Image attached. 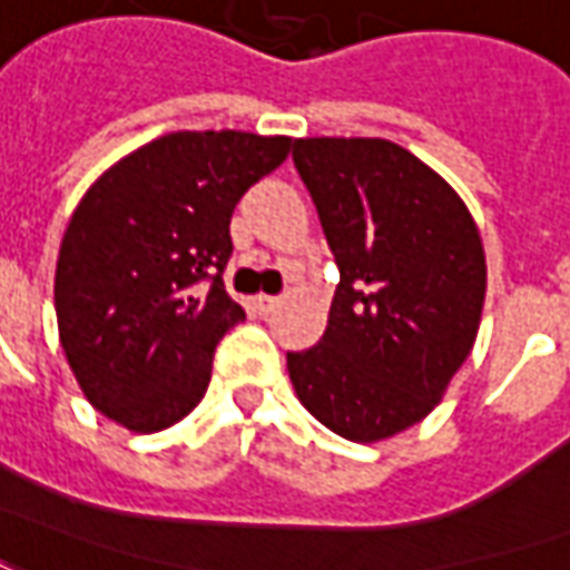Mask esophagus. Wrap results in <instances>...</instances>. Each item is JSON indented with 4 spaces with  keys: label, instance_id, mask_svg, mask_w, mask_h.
<instances>
[{
    "label": "esophagus",
    "instance_id": "34e87169",
    "mask_svg": "<svg viewBox=\"0 0 570 570\" xmlns=\"http://www.w3.org/2000/svg\"><path fill=\"white\" fill-rule=\"evenodd\" d=\"M281 302H284L281 296H256L253 298V305H256V311H259L262 317H265V314H272V311L277 308Z\"/></svg>",
    "mask_w": 570,
    "mask_h": 570
}]
</instances>
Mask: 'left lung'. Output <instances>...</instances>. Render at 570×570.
I'll return each instance as SVG.
<instances>
[{"label": "left lung", "instance_id": "1", "mask_svg": "<svg viewBox=\"0 0 570 570\" xmlns=\"http://www.w3.org/2000/svg\"><path fill=\"white\" fill-rule=\"evenodd\" d=\"M338 265L326 333L289 351L302 406L351 442L428 419L473 351L485 302L482 237L445 179L379 137L293 142Z\"/></svg>", "mask_w": 570, "mask_h": 570}]
</instances>
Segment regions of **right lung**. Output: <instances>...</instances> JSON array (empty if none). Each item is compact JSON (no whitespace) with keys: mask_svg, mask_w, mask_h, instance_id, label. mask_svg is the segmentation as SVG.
Returning <instances> with one entry per match:
<instances>
[{"mask_svg":"<svg viewBox=\"0 0 570 570\" xmlns=\"http://www.w3.org/2000/svg\"><path fill=\"white\" fill-rule=\"evenodd\" d=\"M289 146L247 130H176L85 191L57 256L55 308L69 370L106 419L155 433L207 394L213 351L247 317L223 284L232 213Z\"/></svg>","mask_w":570,"mask_h":570,"instance_id":"add662e5","label":"right lung"}]
</instances>
